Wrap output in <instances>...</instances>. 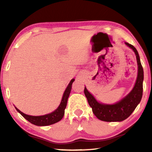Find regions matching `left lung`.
Listing matches in <instances>:
<instances>
[{
  "instance_id": "1",
  "label": "left lung",
  "mask_w": 152,
  "mask_h": 152,
  "mask_svg": "<svg viewBox=\"0 0 152 152\" xmlns=\"http://www.w3.org/2000/svg\"><path fill=\"white\" fill-rule=\"evenodd\" d=\"M125 44L134 52L138 64V75L132 90L125 97L113 104L99 102L95 97L84 88L85 96L88 104L92 108L93 113L99 120L105 122H121L126 119L133 113L142 99V83L144 80V72L141 65L140 57L136 48L125 42Z\"/></svg>"
}]
</instances>
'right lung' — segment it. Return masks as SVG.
Listing matches in <instances>:
<instances>
[{
	"instance_id": "add662e5",
	"label": "right lung",
	"mask_w": 152,
	"mask_h": 152,
	"mask_svg": "<svg viewBox=\"0 0 152 152\" xmlns=\"http://www.w3.org/2000/svg\"><path fill=\"white\" fill-rule=\"evenodd\" d=\"M74 81L75 79H72L70 80V83L68 84V86L66 87L65 91H64L59 106L57 107V109L55 110V111L50 113L45 114V115H43L33 116L25 114L24 113L20 111L19 109H18L16 107H15V109L23 117L26 118L28 121L31 122L33 124H34V125L40 126H48L55 124L56 122H58L63 118L64 115V111H65V109L66 107V105H67L68 98L70 95V91H71L72 84Z\"/></svg>"
}]
</instances>
